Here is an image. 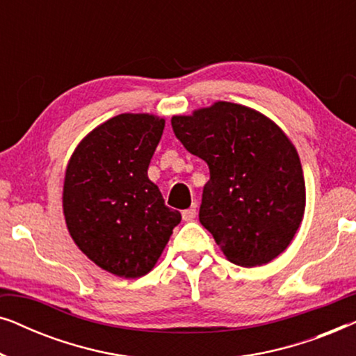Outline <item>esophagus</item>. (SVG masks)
Returning <instances> with one entry per match:
<instances>
[{
  "mask_svg": "<svg viewBox=\"0 0 356 356\" xmlns=\"http://www.w3.org/2000/svg\"><path fill=\"white\" fill-rule=\"evenodd\" d=\"M181 216H183V220L184 222L194 220V218H196V206H193V207L186 209V211H183Z\"/></svg>",
  "mask_w": 356,
  "mask_h": 356,
  "instance_id": "esophagus-1",
  "label": "esophagus"
}]
</instances>
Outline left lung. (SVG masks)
<instances>
[{
    "instance_id": "obj_1",
    "label": "left lung",
    "mask_w": 356,
    "mask_h": 356,
    "mask_svg": "<svg viewBox=\"0 0 356 356\" xmlns=\"http://www.w3.org/2000/svg\"><path fill=\"white\" fill-rule=\"evenodd\" d=\"M175 136L209 165L199 222L243 267L282 254L301 225L306 186L295 145L250 106L216 102L172 118Z\"/></svg>"
}]
</instances>
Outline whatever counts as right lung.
Listing matches in <instances>:
<instances>
[{
    "instance_id": "right-lung-1",
    "label": "right lung",
    "mask_w": 356,
    "mask_h": 356,
    "mask_svg": "<svg viewBox=\"0 0 356 356\" xmlns=\"http://www.w3.org/2000/svg\"><path fill=\"white\" fill-rule=\"evenodd\" d=\"M165 118L121 113L92 129L67 162L63 213L92 262L116 277L149 274L181 222L147 177Z\"/></svg>"
}]
</instances>
